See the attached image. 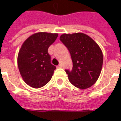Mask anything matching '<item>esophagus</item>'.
I'll return each instance as SVG.
<instances>
[{
	"instance_id": "obj_1",
	"label": "esophagus",
	"mask_w": 121,
	"mask_h": 121,
	"mask_svg": "<svg viewBox=\"0 0 121 121\" xmlns=\"http://www.w3.org/2000/svg\"><path fill=\"white\" fill-rule=\"evenodd\" d=\"M57 67H58V68H61V67H62V65H61V64H60V65H58Z\"/></svg>"
}]
</instances>
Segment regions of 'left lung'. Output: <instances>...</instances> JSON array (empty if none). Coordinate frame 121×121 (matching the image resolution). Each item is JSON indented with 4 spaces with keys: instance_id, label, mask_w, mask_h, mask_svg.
I'll use <instances>...</instances> for the list:
<instances>
[{
    "instance_id": "8db88e82",
    "label": "left lung",
    "mask_w": 121,
    "mask_h": 121,
    "mask_svg": "<svg viewBox=\"0 0 121 121\" xmlns=\"http://www.w3.org/2000/svg\"><path fill=\"white\" fill-rule=\"evenodd\" d=\"M71 54L72 71L65 70L69 80L80 89L95 84L101 73L103 54L98 44L83 33L63 34L60 37Z\"/></svg>"
}]
</instances>
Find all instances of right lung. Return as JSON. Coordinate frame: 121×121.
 <instances>
[{"label": "right lung", "instance_id": "add662e5", "mask_svg": "<svg viewBox=\"0 0 121 121\" xmlns=\"http://www.w3.org/2000/svg\"><path fill=\"white\" fill-rule=\"evenodd\" d=\"M58 34L38 32L30 35L21 46L17 64L25 83L34 88H39L52 78L56 66L50 63L48 48L58 37Z\"/></svg>", "mask_w": 121, "mask_h": 121}]
</instances>
